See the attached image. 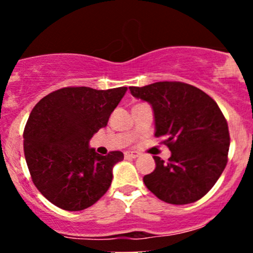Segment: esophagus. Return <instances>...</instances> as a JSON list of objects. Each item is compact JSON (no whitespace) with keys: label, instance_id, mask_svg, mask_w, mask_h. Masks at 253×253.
<instances>
[{"label":"esophagus","instance_id":"obj_1","mask_svg":"<svg viewBox=\"0 0 253 253\" xmlns=\"http://www.w3.org/2000/svg\"><path fill=\"white\" fill-rule=\"evenodd\" d=\"M125 157L126 158H137L139 157V153L138 152H133V150H127V152H125Z\"/></svg>","mask_w":253,"mask_h":253}]
</instances>
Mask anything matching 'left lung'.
I'll return each mask as SVG.
<instances>
[{
	"label": "left lung",
	"instance_id": "1",
	"mask_svg": "<svg viewBox=\"0 0 253 253\" xmlns=\"http://www.w3.org/2000/svg\"><path fill=\"white\" fill-rule=\"evenodd\" d=\"M132 95L154 110L155 134L171 157H159L143 182L159 200L187 205L201 200L215 185L228 163L230 134L218 104L205 91L183 82H157L129 86Z\"/></svg>",
	"mask_w": 253,
	"mask_h": 253
}]
</instances>
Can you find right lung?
I'll return each mask as SVG.
<instances>
[{
    "mask_svg": "<svg viewBox=\"0 0 253 253\" xmlns=\"http://www.w3.org/2000/svg\"><path fill=\"white\" fill-rule=\"evenodd\" d=\"M126 91L127 86H66L44 96L30 112L23 133L25 160L35 187L52 205L83 211L109 190L112 168L124 153L100 155L88 142L108 125Z\"/></svg>",
    "mask_w": 253,
    "mask_h": 253,
    "instance_id": "obj_1",
    "label": "right lung"
}]
</instances>
